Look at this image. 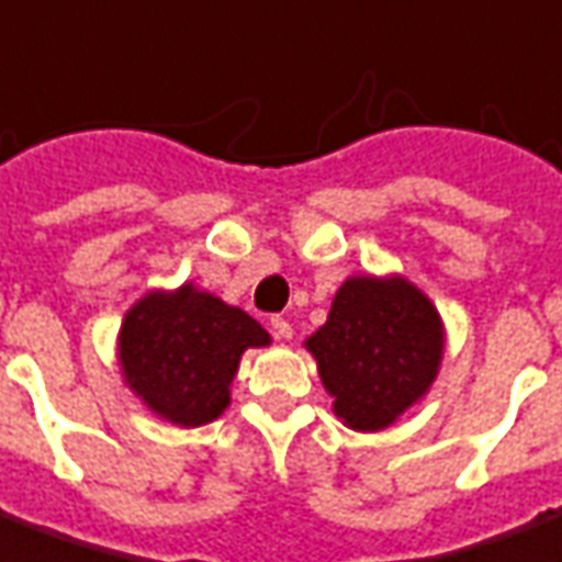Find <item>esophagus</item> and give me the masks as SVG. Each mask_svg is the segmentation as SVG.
Here are the masks:
<instances>
[{
  "mask_svg": "<svg viewBox=\"0 0 562 562\" xmlns=\"http://www.w3.org/2000/svg\"><path fill=\"white\" fill-rule=\"evenodd\" d=\"M271 333H273V338H280V341H289V338L294 336V333H291L289 321L280 318V315H277V318H271Z\"/></svg>",
  "mask_w": 562,
  "mask_h": 562,
  "instance_id": "esophagus-1",
  "label": "esophagus"
}]
</instances>
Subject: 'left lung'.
Returning <instances> with one entry per match:
<instances>
[{"label": "left lung", "instance_id": "left-lung-1", "mask_svg": "<svg viewBox=\"0 0 562 562\" xmlns=\"http://www.w3.org/2000/svg\"><path fill=\"white\" fill-rule=\"evenodd\" d=\"M333 413L359 434H376L418 404L434 385L445 324L434 300L404 277H348L327 324L306 341Z\"/></svg>", "mask_w": 562, "mask_h": 562}]
</instances>
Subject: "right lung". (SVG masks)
Returning a JSON list of instances; mask_svg holds the SVG:
<instances>
[{
  "instance_id": "obj_1",
  "label": "right lung",
  "mask_w": 562,
  "mask_h": 562,
  "mask_svg": "<svg viewBox=\"0 0 562 562\" xmlns=\"http://www.w3.org/2000/svg\"><path fill=\"white\" fill-rule=\"evenodd\" d=\"M256 318L194 282L147 291L120 324L123 380L147 409L179 427H200L224 415L229 385L247 348H268Z\"/></svg>"
}]
</instances>
